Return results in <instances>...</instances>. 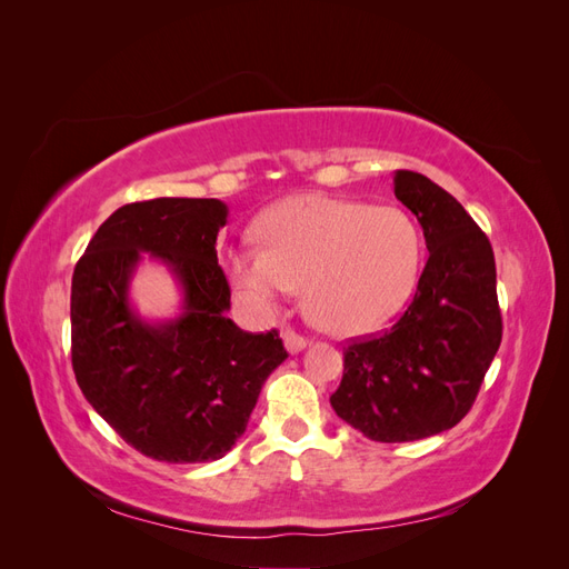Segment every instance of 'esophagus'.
I'll use <instances>...</instances> for the list:
<instances>
[{
  "label": "esophagus",
  "instance_id": "1",
  "mask_svg": "<svg viewBox=\"0 0 569 569\" xmlns=\"http://www.w3.org/2000/svg\"><path fill=\"white\" fill-rule=\"evenodd\" d=\"M282 341H284V347H287L289 353L303 351L306 343H308L306 337H301V335H297V332H291V330H284V332H282Z\"/></svg>",
  "mask_w": 569,
  "mask_h": 569
}]
</instances>
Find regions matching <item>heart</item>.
Listing matches in <instances>:
<instances>
[{"label": "heart", "instance_id": "heart-1", "mask_svg": "<svg viewBox=\"0 0 569 569\" xmlns=\"http://www.w3.org/2000/svg\"><path fill=\"white\" fill-rule=\"evenodd\" d=\"M263 247L226 253L228 278L253 313L268 316L297 284L322 330L363 335L408 303L422 268V232L396 206L325 194L282 199L258 220Z\"/></svg>", "mask_w": 569, "mask_h": 569}]
</instances>
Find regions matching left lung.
I'll return each mask as SVG.
<instances>
[{
    "instance_id": "8db88e82",
    "label": "left lung",
    "mask_w": 569,
    "mask_h": 569,
    "mask_svg": "<svg viewBox=\"0 0 569 569\" xmlns=\"http://www.w3.org/2000/svg\"><path fill=\"white\" fill-rule=\"evenodd\" d=\"M393 194L416 213L429 258L416 297L391 330L343 349V377L330 396L343 422L385 443L456 427L503 337L487 234L420 173L396 170Z\"/></svg>"
}]
</instances>
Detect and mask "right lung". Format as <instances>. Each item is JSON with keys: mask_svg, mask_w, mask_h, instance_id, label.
<instances>
[{"mask_svg": "<svg viewBox=\"0 0 569 569\" xmlns=\"http://www.w3.org/2000/svg\"><path fill=\"white\" fill-rule=\"evenodd\" d=\"M218 199L161 197L120 206L73 272L71 356L84 399L132 449L163 462H209L244 435L268 375L287 358L280 335L228 318L230 284L216 239ZM149 252L183 289L181 316L151 323L129 303Z\"/></svg>", "mask_w": 569, "mask_h": 569, "instance_id": "obj_1", "label": "right lung"}]
</instances>
